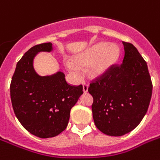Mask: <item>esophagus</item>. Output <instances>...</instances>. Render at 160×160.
Masks as SVG:
<instances>
[{
    "mask_svg": "<svg viewBox=\"0 0 160 160\" xmlns=\"http://www.w3.org/2000/svg\"><path fill=\"white\" fill-rule=\"evenodd\" d=\"M88 89H89V85H88V84H84V85H83V91L85 93L88 92Z\"/></svg>",
    "mask_w": 160,
    "mask_h": 160,
    "instance_id": "obj_1",
    "label": "esophagus"
}]
</instances>
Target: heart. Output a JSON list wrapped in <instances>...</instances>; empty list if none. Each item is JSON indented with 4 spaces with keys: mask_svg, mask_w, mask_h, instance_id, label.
I'll return each mask as SVG.
<instances>
[{
    "mask_svg": "<svg viewBox=\"0 0 160 160\" xmlns=\"http://www.w3.org/2000/svg\"><path fill=\"white\" fill-rule=\"evenodd\" d=\"M119 56V49L114 45H109L106 42L95 44L87 51L76 55L75 63L68 60L65 63L68 70L76 79L82 77L81 69L79 65H90V71L94 75H101L106 72L109 68L116 62Z\"/></svg>",
    "mask_w": 160,
    "mask_h": 160,
    "instance_id": "1",
    "label": "heart"
}]
</instances>
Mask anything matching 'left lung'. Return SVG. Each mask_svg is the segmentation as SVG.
I'll use <instances>...</instances> for the list:
<instances>
[{
    "mask_svg": "<svg viewBox=\"0 0 160 160\" xmlns=\"http://www.w3.org/2000/svg\"><path fill=\"white\" fill-rule=\"evenodd\" d=\"M124 55L90 81L93 119L98 129L109 136H121L136 128L146 114L152 95L146 61L135 47L122 42Z\"/></svg>",
    "mask_w": 160,
    "mask_h": 160,
    "instance_id": "left-lung-1",
    "label": "left lung"
}]
</instances>
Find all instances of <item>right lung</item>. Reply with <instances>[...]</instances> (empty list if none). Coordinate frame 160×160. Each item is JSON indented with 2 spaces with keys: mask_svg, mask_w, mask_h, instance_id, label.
Returning <instances> with one entry per match:
<instances>
[{
  "mask_svg": "<svg viewBox=\"0 0 160 160\" xmlns=\"http://www.w3.org/2000/svg\"><path fill=\"white\" fill-rule=\"evenodd\" d=\"M52 44L31 47L19 60L10 86L14 113L22 126L39 138H51L67 127L70 109L83 94V86L66 82L57 72L40 76L33 68V59L40 51H51Z\"/></svg>",
  "mask_w": 160,
  "mask_h": 160,
  "instance_id": "right-lung-1",
  "label": "right lung"
}]
</instances>
